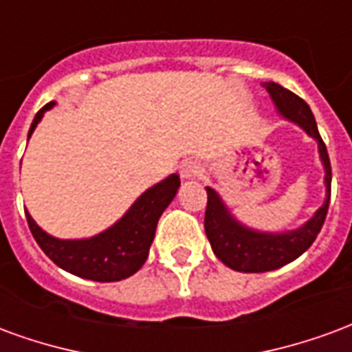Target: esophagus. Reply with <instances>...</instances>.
<instances>
[{"label":"esophagus","mask_w":352,"mask_h":352,"mask_svg":"<svg viewBox=\"0 0 352 352\" xmlns=\"http://www.w3.org/2000/svg\"><path fill=\"white\" fill-rule=\"evenodd\" d=\"M201 173V164L196 160H186L181 166V177L183 179H194Z\"/></svg>","instance_id":"1"}]
</instances>
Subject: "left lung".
<instances>
[{"label": "left lung", "instance_id": "obj_1", "mask_svg": "<svg viewBox=\"0 0 352 352\" xmlns=\"http://www.w3.org/2000/svg\"><path fill=\"white\" fill-rule=\"evenodd\" d=\"M262 87L267 90L273 105L283 118L300 126L309 138L317 141L318 156L324 168L326 198L315 214L307 222H303L300 228L285 230V232H260L237 221L221 198V194L211 186H206V234L211 249L222 264L243 273L272 272L302 256L317 239L318 232L324 224L328 206H330V186H332V168H330L328 151L324 141L320 139L309 105L294 92L283 88L277 82H264Z\"/></svg>", "mask_w": 352, "mask_h": 352}]
</instances>
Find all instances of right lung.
I'll list each match as a JSON object with an SVG mask.
<instances>
[{
  "instance_id": "1",
  "label": "right lung",
  "mask_w": 352,
  "mask_h": 352,
  "mask_svg": "<svg viewBox=\"0 0 352 352\" xmlns=\"http://www.w3.org/2000/svg\"><path fill=\"white\" fill-rule=\"evenodd\" d=\"M54 105L56 101H50L37 111L28 139L41 122L43 115ZM179 186L181 179L177 173H171L164 181L146 188L113 226L85 239H60L47 234L28 211L26 219L37 245L58 267L82 279L113 283L130 277L145 264L156 234V224L166 207L173 201Z\"/></svg>"
}]
</instances>
